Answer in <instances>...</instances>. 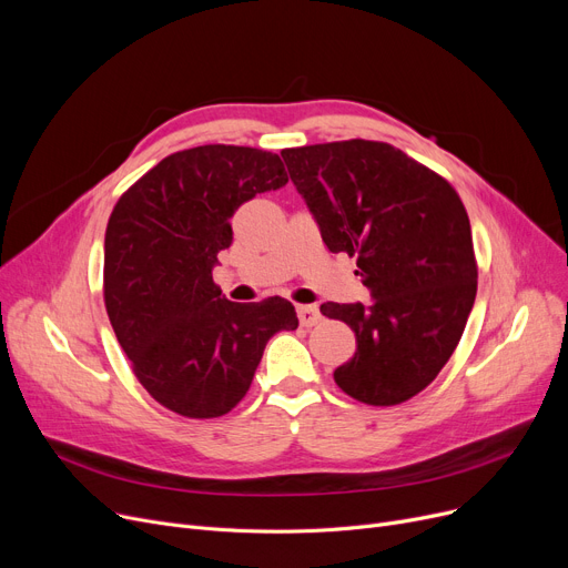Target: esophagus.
<instances>
[{
    "label": "esophagus",
    "mask_w": 568,
    "mask_h": 568,
    "mask_svg": "<svg viewBox=\"0 0 568 568\" xmlns=\"http://www.w3.org/2000/svg\"><path fill=\"white\" fill-rule=\"evenodd\" d=\"M296 315H298V322L304 326H315L320 322L317 306H296Z\"/></svg>",
    "instance_id": "34e87169"
}]
</instances>
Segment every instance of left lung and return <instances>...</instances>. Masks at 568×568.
I'll use <instances>...</instances> for the list:
<instances>
[{
    "mask_svg": "<svg viewBox=\"0 0 568 568\" xmlns=\"http://www.w3.org/2000/svg\"><path fill=\"white\" fill-rule=\"evenodd\" d=\"M331 253L356 255L369 304H322L356 333L333 372L347 395L395 406L425 390L457 349L477 294L466 207L447 180L382 141L283 150Z\"/></svg>",
    "mask_w": 568,
    "mask_h": 568,
    "instance_id": "obj_1",
    "label": "left lung"
}]
</instances>
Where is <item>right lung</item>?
<instances>
[{
  "label": "right lung",
  "mask_w": 568,
  "mask_h": 568,
  "mask_svg": "<svg viewBox=\"0 0 568 568\" xmlns=\"http://www.w3.org/2000/svg\"><path fill=\"white\" fill-rule=\"evenodd\" d=\"M285 184L281 158L267 150L199 145L150 169L109 216V322L141 386L186 418L235 408L270 337L298 326L290 301L233 304L212 281L240 205Z\"/></svg>",
  "instance_id": "add662e5"
}]
</instances>
